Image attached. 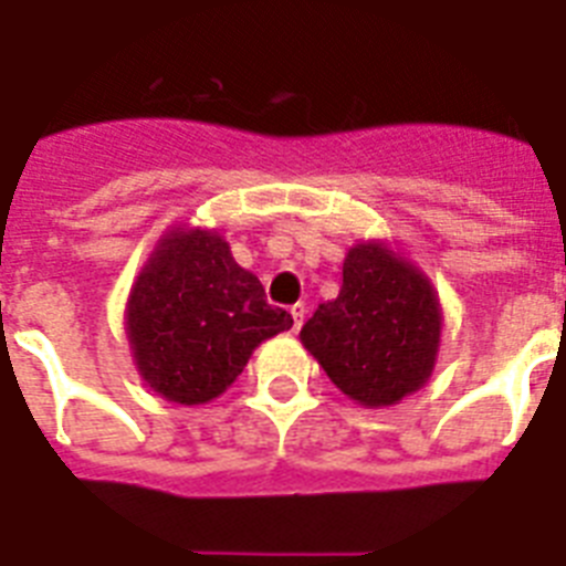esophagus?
Returning <instances> with one entry per match:
<instances>
[{"label":"esophagus","instance_id":"34e87169","mask_svg":"<svg viewBox=\"0 0 566 566\" xmlns=\"http://www.w3.org/2000/svg\"><path fill=\"white\" fill-rule=\"evenodd\" d=\"M291 317H293V332H300L302 319H305V305H293Z\"/></svg>","mask_w":566,"mask_h":566}]
</instances>
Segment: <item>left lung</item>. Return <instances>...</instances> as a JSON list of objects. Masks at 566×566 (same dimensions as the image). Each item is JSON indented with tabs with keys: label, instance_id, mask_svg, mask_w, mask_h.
Returning a JSON list of instances; mask_svg holds the SVG:
<instances>
[{
	"label": "left lung",
	"instance_id": "8db88e82",
	"mask_svg": "<svg viewBox=\"0 0 566 566\" xmlns=\"http://www.w3.org/2000/svg\"><path fill=\"white\" fill-rule=\"evenodd\" d=\"M440 328L429 275L385 240H364L346 252L337 300L314 311L300 340L349 399L387 408L431 378Z\"/></svg>",
	"mask_w": 566,
	"mask_h": 566
}]
</instances>
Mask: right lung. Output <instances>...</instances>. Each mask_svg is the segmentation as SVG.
Here are the masks:
<instances>
[{"label": "right lung", "instance_id": "1", "mask_svg": "<svg viewBox=\"0 0 566 566\" xmlns=\"http://www.w3.org/2000/svg\"><path fill=\"white\" fill-rule=\"evenodd\" d=\"M293 317L231 258L217 229L172 226L140 266L126 302V337L146 385L167 402L205 405L226 394L255 346Z\"/></svg>", "mask_w": 566, "mask_h": 566}]
</instances>
